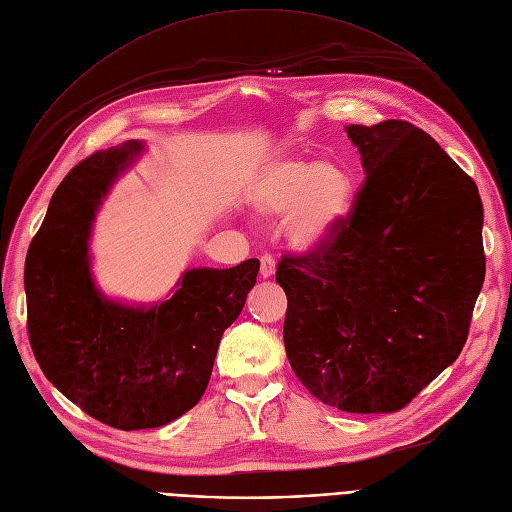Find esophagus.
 Wrapping results in <instances>:
<instances>
[{"mask_svg": "<svg viewBox=\"0 0 512 512\" xmlns=\"http://www.w3.org/2000/svg\"><path fill=\"white\" fill-rule=\"evenodd\" d=\"M259 261H261V267H259L261 278H272L276 274V261H274V257L265 253V255L259 257Z\"/></svg>", "mask_w": 512, "mask_h": 512, "instance_id": "obj_1", "label": "esophagus"}]
</instances>
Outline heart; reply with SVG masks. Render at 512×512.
I'll list each match as a JSON object with an SVG mask.
<instances>
[{"label":"heart","mask_w":512,"mask_h":512,"mask_svg":"<svg viewBox=\"0 0 512 512\" xmlns=\"http://www.w3.org/2000/svg\"><path fill=\"white\" fill-rule=\"evenodd\" d=\"M251 205L267 218H287L288 238L311 253L336 236L353 209V182L332 161L272 157L249 188Z\"/></svg>","instance_id":"obj_1"}]
</instances>
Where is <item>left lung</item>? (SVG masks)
<instances>
[{
	"instance_id": "8db88e82",
	"label": "left lung",
	"mask_w": 512,
	"mask_h": 512,
	"mask_svg": "<svg viewBox=\"0 0 512 512\" xmlns=\"http://www.w3.org/2000/svg\"><path fill=\"white\" fill-rule=\"evenodd\" d=\"M365 182L332 242L282 257L292 371L324 405L392 413L456 361L486 276L475 182L421 128L346 126Z\"/></svg>"
}]
</instances>
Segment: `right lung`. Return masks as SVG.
Listing matches in <instances>:
<instances>
[{
	"label": "right lung",
	"instance_id": "1",
	"mask_svg": "<svg viewBox=\"0 0 512 512\" xmlns=\"http://www.w3.org/2000/svg\"><path fill=\"white\" fill-rule=\"evenodd\" d=\"M145 151H97L60 182L24 263L26 313L45 378L76 407L124 432L166 425L201 400L226 328L257 282L259 259L186 270L166 301L110 299L91 272L97 213Z\"/></svg>",
	"mask_w": 512,
	"mask_h": 512
}]
</instances>
